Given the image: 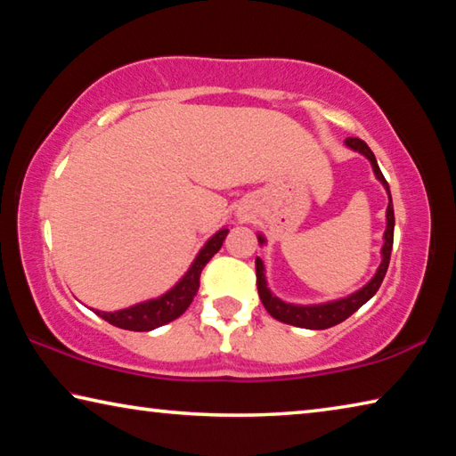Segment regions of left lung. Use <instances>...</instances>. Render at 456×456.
Returning <instances> with one entry per match:
<instances>
[{"label": "left lung", "instance_id": "8db88e82", "mask_svg": "<svg viewBox=\"0 0 456 456\" xmlns=\"http://www.w3.org/2000/svg\"><path fill=\"white\" fill-rule=\"evenodd\" d=\"M346 144H348L350 149L358 151V152L364 154V157L370 159V163H372V168H374V173L378 176V181H382V184L386 187V191H388V197H390L388 183H386L380 167H378V163H376L374 152L370 151V146L364 141H360V138H356V136L346 138ZM386 221H388V223H386V231H384L382 264H380V267H378V272L372 277V281H370L366 288H362L360 291L352 293L350 297L338 299V302H330V304H323V305H291V304L281 302V299H277V297L272 296V293H269L267 283H265V275H264V264H261V259L257 257L256 259L257 291H259L261 302H264L269 315H272V318H275V320L283 322V323H291V326L307 328V330H326V328L336 326V323H339V322H344L346 318H350L354 312L360 310V307L374 296L378 288L382 285L386 272H388L392 243H395V207H392V199L388 203V209H386ZM259 243H264V237H259Z\"/></svg>", "mask_w": 456, "mask_h": 456}]
</instances>
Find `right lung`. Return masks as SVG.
I'll list each match as a JSON object with an SVG mask.
<instances>
[{
	"label": "right lung",
	"instance_id": "1",
	"mask_svg": "<svg viewBox=\"0 0 456 456\" xmlns=\"http://www.w3.org/2000/svg\"><path fill=\"white\" fill-rule=\"evenodd\" d=\"M227 233L229 229H221L219 233H215L209 241H207L203 249H200L195 264L191 265L187 275H184L171 291H167L165 296H160L159 299H151V302L126 307V310L120 312H96V315H100V318L106 320L108 323H112V326L130 331H149L176 320L191 305L192 297L197 296L200 285V272H203V267L207 264H209V259L215 253L221 249Z\"/></svg>",
	"mask_w": 456,
	"mask_h": 456
}]
</instances>
